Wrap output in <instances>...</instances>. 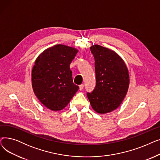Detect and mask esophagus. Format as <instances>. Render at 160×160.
<instances>
[{
    "label": "esophagus",
    "instance_id": "esophagus-1",
    "mask_svg": "<svg viewBox=\"0 0 160 160\" xmlns=\"http://www.w3.org/2000/svg\"><path fill=\"white\" fill-rule=\"evenodd\" d=\"M83 88H84V85H83V84H81V85H80V86H79V88H80V91H82V90L83 89Z\"/></svg>",
    "mask_w": 160,
    "mask_h": 160
}]
</instances>
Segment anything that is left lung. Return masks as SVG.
Returning a JSON list of instances; mask_svg holds the SVG:
<instances>
[{
    "label": "left lung",
    "instance_id": "obj_1",
    "mask_svg": "<svg viewBox=\"0 0 160 160\" xmlns=\"http://www.w3.org/2000/svg\"><path fill=\"white\" fill-rule=\"evenodd\" d=\"M95 58L96 86L87 96L98 113H110L118 108L127 95L130 77L127 66L113 50L98 45H92Z\"/></svg>",
    "mask_w": 160,
    "mask_h": 160
}]
</instances>
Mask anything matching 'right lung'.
Returning <instances> with one entry per match:
<instances>
[{"label": "right lung", "instance_id": "add662e5", "mask_svg": "<svg viewBox=\"0 0 160 160\" xmlns=\"http://www.w3.org/2000/svg\"><path fill=\"white\" fill-rule=\"evenodd\" d=\"M78 52L59 44L45 49L36 58L32 71V89L41 103L50 110H63L79 89L73 83L69 67Z\"/></svg>", "mask_w": 160, "mask_h": 160}]
</instances>
